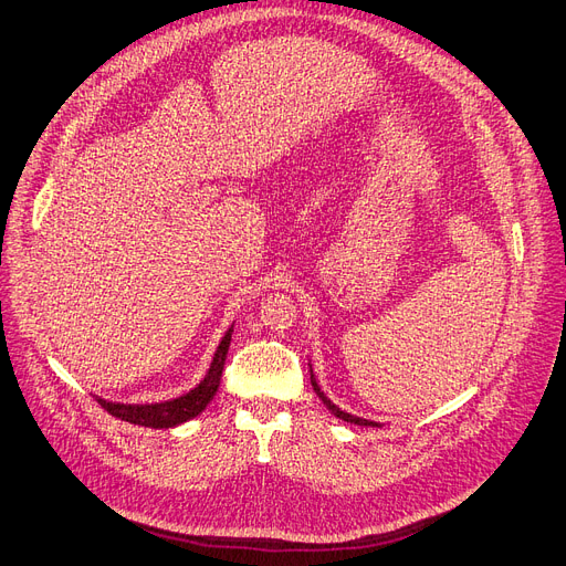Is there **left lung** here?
Segmentation results:
<instances>
[{
  "instance_id": "left-lung-1",
  "label": "left lung",
  "mask_w": 566,
  "mask_h": 566,
  "mask_svg": "<svg viewBox=\"0 0 566 566\" xmlns=\"http://www.w3.org/2000/svg\"><path fill=\"white\" fill-rule=\"evenodd\" d=\"M312 387H315V391H317V396H319V399L326 403V408L333 412V415H336V417H340V420H345V422H349V424H359V427H380L378 422H368V420H361V417H357V415H349V412H345V410H340L338 406H333L328 399H326V396H324V391L319 389V385L315 382V378H312Z\"/></svg>"
}]
</instances>
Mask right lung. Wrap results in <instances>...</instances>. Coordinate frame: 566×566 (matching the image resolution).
Here are the masks:
<instances>
[{
  "mask_svg": "<svg viewBox=\"0 0 566 566\" xmlns=\"http://www.w3.org/2000/svg\"><path fill=\"white\" fill-rule=\"evenodd\" d=\"M228 345H230V331L223 336V340L214 354V361L205 375V380L196 389L179 396V399L165 401V403H151V406H123V403H109L104 399H97V403L123 422L151 427V429H167V427H175V424L191 420V417L202 412L207 408V403L214 399V394L221 382V370L226 364Z\"/></svg>",
  "mask_w": 566,
  "mask_h": 566,
  "instance_id": "right-lung-1",
  "label": "right lung"
}]
</instances>
